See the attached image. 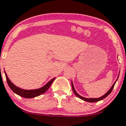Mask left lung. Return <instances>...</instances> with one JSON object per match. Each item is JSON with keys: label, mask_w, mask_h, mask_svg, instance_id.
Returning a JSON list of instances; mask_svg holds the SVG:
<instances>
[{"label": "left lung", "mask_w": 126, "mask_h": 126, "mask_svg": "<svg viewBox=\"0 0 126 126\" xmlns=\"http://www.w3.org/2000/svg\"><path fill=\"white\" fill-rule=\"evenodd\" d=\"M119 76V74L118 76H117V79H116V81H115L114 83V84H112V86H111V88H110V89H109V91H108V92H107L105 94H104V95H103V96H101V97H98V98H86V97H83V96H80V95H79V94H78L77 93H76V91H75V88H74L73 84V82L71 81V86H72V89H73V91L74 93L75 94V95H76V96H77V97H79V98L81 99H83V100L85 101H86V102H90V103H94V102H97V101H99L102 100V99H104V98H105V97H106L107 96H108V95L109 94L111 93V91H112V90H113L114 86L115 84H116V82L117 81V79H118Z\"/></svg>", "instance_id": "8db88e82"}]
</instances>
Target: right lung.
Segmentation results:
<instances>
[{
	"label": "right lung",
	"mask_w": 126,
	"mask_h": 126,
	"mask_svg": "<svg viewBox=\"0 0 126 126\" xmlns=\"http://www.w3.org/2000/svg\"><path fill=\"white\" fill-rule=\"evenodd\" d=\"M5 77H6L7 82L8 83V85L10 87V88L15 93V94L19 95V96H22L23 97H25V98H33V97H36L44 93H45L47 90H48V88H50L51 86V83H53L54 80H55V78L51 79L50 81H48L45 86L43 87L38 89H36V90H23L21 88H18V87L16 86L14 83L11 82V81L8 78L7 75L6 74L5 71Z\"/></svg>",
	"instance_id": "right-lung-1"
}]
</instances>
